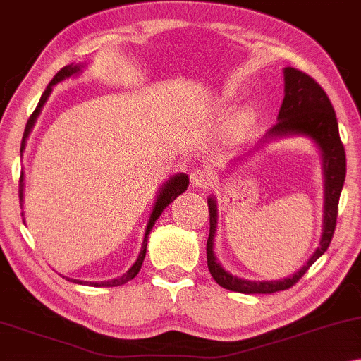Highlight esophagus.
Instances as JSON below:
<instances>
[{
  "mask_svg": "<svg viewBox=\"0 0 361 361\" xmlns=\"http://www.w3.org/2000/svg\"><path fill=\"white\" fill-rule=\"evenodd\" d=\"M213 179H214L213 171L209 168H197V169H193L190 174L192 184L195 187H200V188H208L213 184Z\"/></svg>",
  "mask_w": 361,
  "mask_h": 361,
  "instance_id": "34e87169",
  "label": "esophagus"
}]
</instances>
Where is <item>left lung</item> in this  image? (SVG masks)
<instances>
[{"instance_id": "obj_1", "label": "left lung", "mask_w": 361, "mask_h": 361, "mask_svg": "<svg viewBox=\"0 0 361 361\" xmlns=\"http://www.w3.org/2000/svg\"><path fill=\"white\" fill-rule=\"evenodd\" d=\"M286 80V95L284 102L277 116V123L269 129L266 137L287 135V134H303L318 143L323 152L324 161V231L321 237V243L313 257L308 259L307 264L293 274L292 277L282 281H264L255 282L245 281L240 277L232 276L223 269L216 262L213 253V237L216 231V203L213 198H208L209 209V237L207 242V258L208 269L213 279L221 287L227 290L240 293H273L286 290L292 287L300 277L307 273L321 255L328 250L332 240L337 223V209H339V198L342 192L343 180H345V149L339 135V126L332 108L329 97L321 88L313 77L295 68L284 69Z\"/></svg>"}]
</instances>
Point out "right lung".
Returning <instances> with one entry per match:
<instances>
[{"label":"right lung","instance_id":"obj_1","mask_svg":"<svg viewBox=\"0 0 361 361\" xmlns=\"http://www.w3.org/2000/svg\"><path fill=\"white\" fill-rule=\"evenodd\" d=\"M79 71H80V66H74V64L64 66L63 69L56 72V75L53 77L51 82H49L48 87H47V90L43 92L40 102H38V104H37L35 111H33V113L30 114L29 121H27V126H25V130H24V137H22V143H20V153H22V149H24V147H25V138L29 137L32 127H33V124H35L37 116L40 114L42 106H43V104H45L47 98L49 97V93H51V87L56 85L58 82L68 79V77L77 74V72H79ZM22 187H24V184H22V176H20V179H19V202H20V204H22ZM187 187H188V176H185V174H177L169 182H166L164 187H163V190L159 192V197L157 198V203H154V208H153V212H152V216H149V223L147 226V232H145V238H143V245H142L140 255H138L137 262L134 263V266H132L129 271H127L126 274H123L121 277H118V279H113V281L90 282V284H88V282H84V281H79V279L72 281V279H69V277H66V279L75 282V284H88V286H95V287H116V286H123V284H126L127 281L134 279V277L138 274V271H140V268H142L143 258H145L147 240H148L149 231H152V227L154 226V223H157V219L159 218V216H161L163 209L168 207L171 202H174L176 197H179L182 192H185Z\"/></svg>","mask_w":361,"mask_h":361}]
</instances>
